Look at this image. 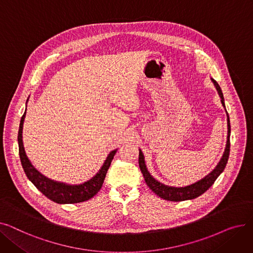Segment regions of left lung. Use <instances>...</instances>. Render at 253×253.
Here are the masks:
<instances>
[{
    "label": "left lung",
    "instance_id": "obj_1",
    "mask_svg": "<svg viewBox=\"0 0 253 253\" xmlns=\"http://www.w3.org/2000/svg\"><path fill=\"white\" fill-rule=\"evenodd\" d=\"M211 81L213 83L218 95L220 97V102L222 106L224 108L225 113H227V124H228V136H227V143H225V149L224 152L220 158V160L216 164V166L212 169L208 174H206L204 177L201 179L197 180L196 182H193L189 185H184V187H171V185L164 184L157 180L151 173L147 167V164H145L144 160V155L139 149V158H138V164L139 168L142 172V175L144 177L145 182H147L148 187L160 198L164 199V200L167 201H185V200H192V199H195L199 196H201L203 193H205L213 182L216 180V178L220 175L221 172L223 171L225 165L228 163V159L230 155V134H231V125H230V117L229 114L225 110V105H224V98L222 91L217 84L215 80L211 78Z\"/></svg>",
    "mask_w": 253,
    "mask_h": 253
}]
</instances>
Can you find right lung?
<instances>
[{
	"label": "right lung",
	"mask_w": 253,
	"mask_h": 253,
	"mask_svg": "<svg viewBox=\"0 0 253 253\" xmlns=\"http://www.w3.org/2000/svg\"><path fill=\"white\" fill-rule=\"evenodd\" d=\"M26 100V103H28ZM26 109L21 117L20 124H19V131H18V147H19V157L22 168L25 172L26 176L33 182L35 187L45 195L51 201L58 203V204H73V203H80L89 200L93 196H95L102 187L103 180L105 178L106 172L111 166L112 160L114 159L115 154L117 153L118 149L110 152V154L106 157L105 161L103 162L100 169L97 171V173L88 179L85 182L79 183V184H70L61 181H56L54 179L48 178L41 172L37 170L32 164L29 157L26 156L23 140H22V130H23V123L25 119Z\"/></svg>",
	"instance_id": "right-lung-1"
}]
</instances>
